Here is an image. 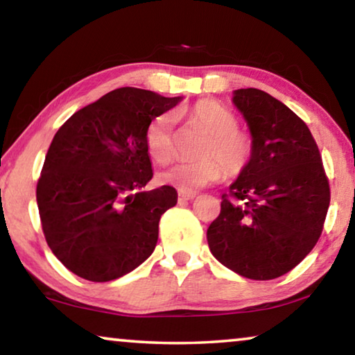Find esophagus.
I'll list each match as a JSON object with an SVG mask.
<instances>
[{"label": "esophagus", "instance_id": "1", "mask_svg": "<svg viewBox=\"0 0 355 355\" xmlns=\"http://www.w3.org/2000/svg\"><path fill=\"white\" fill-rule=\"evenodd\" d=\"M194 198H196L194 193H187V191L178 193V202H187V200H193Z\"/></svg>", "mask_w": 355, "mask_h": 355}]
</instances>
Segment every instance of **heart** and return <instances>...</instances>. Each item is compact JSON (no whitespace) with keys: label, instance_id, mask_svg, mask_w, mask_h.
<instances>
[{"label":"heart","instance_id":"1","mask_svg":"<svg viewBox=\"0 0 355 355\" xmlns=\"http://www.w3.org/2000/svg\"><path fill=\"white\" fill-rule=\"evenodd\" d=\"M178 116L188 124L205 132V139L196 148V156L202 159L177 164L159 173V182L172 184L180 191H194L215 183L223 177L237 175L250 161L253 144L250 135L237 127L236 116L215 100H198ZM146 150L157 164H168L175 155L172 123L167 116H159L146 129Z\"/></svg>","mask_w":355,"mask_h":355}]
</instances>
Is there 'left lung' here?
Returning <instances> with one entry per match:
<instances>
[{
	"label": "left lung",
	"mask_w": 355,
	"mask_h": 355,
	"mask_svg": "<svg viewBox=\"0 0 355 355\" xmlns=\"http://www.w3.org/2000/svg\"><path fill=\"white\" fill-rule=\"evenodd\" d=\"M232 102L252 134L250 161L221 196L207 230L221 264L253 280L284 276L313 250L324 230L330 187L313 134L292 110L260 89Z\"/></svg>",
	"instance_id": "1"
}]
</instances>
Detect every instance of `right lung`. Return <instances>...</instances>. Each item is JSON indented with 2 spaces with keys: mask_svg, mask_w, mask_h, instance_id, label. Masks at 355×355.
<instances>
[{
  "mask_svg": "<svg viewBox=\"0 0 355 355\" xmlns=\"http://www.w3.org/2000/svg\"><path fill=\"white\" fill-rule=\"evenodd\" d=\"M180 97L121 87L65 121L36 184L46 242L63 266L92 282L134 271L155 250L175 188H141L153 177L146 129Z\"/></svg>",
  "mask_w": 355,
  "mask_h": 355,
  "instance_id": "add662e5",
  "label": "right lung"
}]
</instances>
